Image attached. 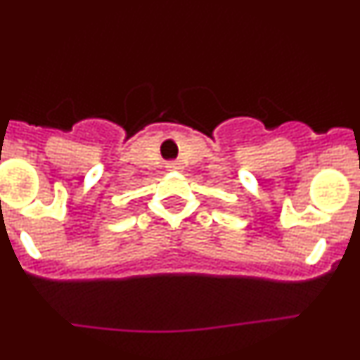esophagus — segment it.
<instances>
[{
    "mask_svg": "<svg viewBox=\"0 0 360 360\" xmlns=\"http://www.w3.org/2000/svg\"><path fill=\"white\" fill-rule=\"evenodd\" d=\"M167 169L174 170V172H179V170H183V165L179 162H169L167 163Z\"/></svg>",
    "mask_w": 360,
    "mask_h": 360,
    "instance_id": "obj_1",
    "label": "esophagus"
}]
</instances>
